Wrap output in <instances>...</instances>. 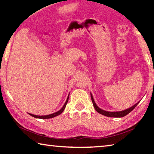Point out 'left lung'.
I'll list each match as a JSON object with an SVG mask.
<instances>
[{
	"mask_svg": "<svg viewBox=\"0 0 154 154\" xmlns=\"http://www.w3.org/2000/svg\"><path fill=\"white\" fill-rule=\"evenodd\" d=\"M91 94V98H92V101L94 105V107L96 109V111L98 112V113L102 114L103 116H106V117H111V118H122V117H124L125 116L128 114L130 112H131L133 109L136 107V106L139 103V102H138L137 103L135 104L133 106H132L131 107H130L127 109H125L124 111H114V112H111V111H106L105 110H103L98 107V106L96 105V104L95 103L94 100L93 96L92 94L90 93Z\"/></svg>",
	"mask_w": 154,
	"mask_h": 154,
	"instance_id": "obj_1",
	"label": "left lung"
}]
</instances>
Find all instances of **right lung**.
Returning a JSON list of instances; mask_svg holds the SVG:
<instances>
[{
  "instance_id": "obj_1",
  "label": "right lung",
  "mask_w": 154,
  "mask_h": 154,
  "mask_svg": "<svg viewBox=\"0 0 154 154\" xmlns=\"http://www.w3.org/2000/svg\"><path fill=\"white\" fill-rule=\"evenodd\" d=\"M69 96H68L66 102H65L63 106H62V107L61 108V109H60L58 111L56 112V113H51V114H49V115H47V116H36V115H33V114H31V113H28V114L30 115L31 116L34 117V118H38V119H49V118H54V117H56V116H59V115H60L62 113V112L64 111L65 107H66V104L68 103V100H69Z\"/></svg>"
}]
</instances>
